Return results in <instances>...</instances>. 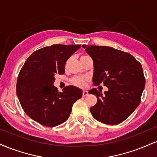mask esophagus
I'll use <instances>...</instances> for the list:
<instances>
[{"mask_svg":"<svg viewBox=\"0 0 157 157\" xmlns=\"http://www.w3.org/2000/svg\"><path fill=\"white\" fill-rule=\"evenodd\" d=\"M88 94H89L88 91H86V90H83V91H82V96L86 97V96H87Z\"/></svg>","mask_w":157,"mask_h":157,"instance_id":"34e87169","label":"esophagus"}]
</instances>
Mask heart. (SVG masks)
Here are the masks:
<instances>
[{
	"label": "heart",
	"mask_w": 157,
	"mask_h": 157,
	"mask_svg": "<svg viewBox=\"0 0 157 157\" xmlns=\"http://www.w3.org/2000/svg\"><path fill=\"white\" fill-rule=\"evenodd\" d=\"M86 57V56H82L81 57ZM88 78L86 77H74V78L71 80V83H72L74 86H77V87L80 88H83L86 86V82H87Z\"/></svg>",
	"instance_id": "obj_1"
}]
</instances>
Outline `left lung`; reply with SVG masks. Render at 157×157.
Wrapping results in <instances>:
<instances>
[{
  "instance_id": "left-lung-1",
  "label": "left lung",
  "mask_w": 157,
  "mask_h": 157,
  "mask_svg": "<svg viewBox=\"0 0 157 157\" xmlns=\"http://www.w3.org/2000/svg\"><path fill=\"white\" fill-rule=\"evenodd\" d=\"M94 62L93 82L103 83L107 91L92 89L89 94L97 102L90 109L93 117L108 125H117L134 112L140 103L145 78L140 62L130 54L109 46L82 45Z\"/></svg>"
}]
</instances>
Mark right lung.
I'll list each match as a JSON object with an SVG mask.
<instances>
[{
    "label": "right lung",
    "instance_id": "1",
    "mask_svg": "<svg viewBox=\"0 0 157 157\" xmlns=\"http://www.w3.org/2000/svg\"><path fill=\"white\" fill-rule=\"evenodd\" d=\"M80 45L55 44L37 50L29 57L17 77L16 92L23 111L41 125L54 127L69 117L73 104L82 90L66 86L59 92L54 86L55 75L65 73L67 60Z\"/></svg>",
    "mask_w": 157,
    "mask_h": 157
}]
</instances>
